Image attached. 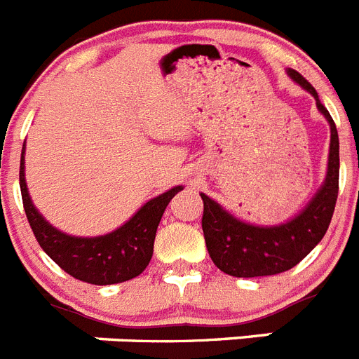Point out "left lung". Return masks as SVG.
Instances as JSON below:
<instances>
[{
  "label": "left lung",
  "mask_w": 359,
  "mask_h": 359,
  "mask_svg": "<svg viewBox=\"0 0 359 359\" xmlns=\"http://www.w3.org/2000/svg\"><path fill=\"white\" fill-rule=\"evenodd\" d=\"M287 74L316 99L318 110L330 126L327 175L309 204L294 218L278 226H255L238 220L218 202L201 193L204 202L202 231L205 248L215 266L236 278L271 276L300 264L323 238L334 213L339 180L338 130L309 81L296 70H287Z\"/></svg>",
  "instance_id": "1"
}]
</instances>
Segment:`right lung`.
Masks as SVG:
<instances>
[{
  "label": "right lung",
  "mask_w": 359,
  "mask_h": 359,
  "mask_svg": "<svg viewBox=\"0 0 359 359\" xmlns=\"http://www.w3.org/2000/svg\"><path fill=\"white\" fill-rule=\"evenodd\" d=\"M20 188L25 213L43 251L74 278L93 285H111L135 278L146 269L154 255L155 233L162 213L182 186L146 202L115 231L90 238L59 231L36 210L25 182V146L21 149Z\"/></svg>",
  "instance_id": "obj_1"
}]
</instances>
